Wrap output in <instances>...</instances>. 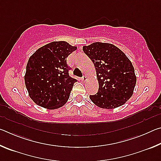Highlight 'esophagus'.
Returning <instances> with one entry per match:
<instances>
[{
    "label": "esophagus",
    "instance_id": "obj_1",
    "mask_svg": "<svg viewBox=\"0 0 161 161\" xmlns=\"http://www.w3.org/2000/svg\"><path fill=\"white\" fill-rule=\"evenodd\" d=\"M86 80H87L86 76H83V77H81V80H82V81H86Z\"/></svg>",
    "mask_w": 161,
    "mask_h": 161
}]
</instances>
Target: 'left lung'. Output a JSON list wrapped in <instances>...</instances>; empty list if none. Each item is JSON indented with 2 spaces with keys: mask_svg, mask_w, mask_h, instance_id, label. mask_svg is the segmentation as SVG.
Here are the masks:
<instances>
[{
  "mask_svg": "<svg viewBox=\"0 0 161 161\" xmlns=\"http://www.w3.org/2000/svg\"><path fill=\"white\" fill-rule=\"evenodd\" d=\"M83 51L94 64L99 90L89 98L95 105L111 109L124 104L133 93L136 77L131 62L110 43L94 42Z\"/></svg>",
  "mask_w": 161,
  "mask_h": 161,
  "instance_id": "left-lung-1",
  "label": "left lung"
}]
</instances>
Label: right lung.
<instances>
[{
  "label": "right lung",
  "mask_w": 161,
  "mask_h": 161,
  "mask_svg": "<svg viewBox=\"0 0 161 161\" xmlns=\"http://www.w3.org/2000/svg\"><path fill=\"white\" fill-rule=\"evenodd\" d=\"M76 50L77 47L65 41L52 42L29 58L25 83L30 97L36 104L55 109L67 102L77 80L69 75L67 58Z\"/></svg>",
  "instance_id": "add662e5"
}]
</instances>
